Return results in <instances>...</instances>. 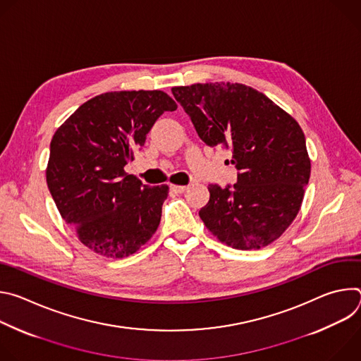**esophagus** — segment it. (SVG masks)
Returning a JSON list of instances; mask_svg holds the SVG:
<instances>
[{
	"label": "esophagus",
	"mask_w": 361,
	"mask_h": 361,
	"mask_svg": "<svg viewBox=\"0 0 361 361\" xmlns=\"http://www.w3.org/2000/svg\"><path fill=\"white\" fill-rule=\"evenodd\" d=\"M170 190H171V191H174V192L181 194V192H184V191L187 190V187H185V185H176V184H170Z\"/></svg>",
	"instance_id": "esophagus-1"
}]
</instances>
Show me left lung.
I'll return each mask as SVG.
<instances>
[{
  "mask_svg": "<svg viewBox=\"0 0 361 361\" xmlns=\"http://www.w3.org/2000/svg\"><path fill=\"white\" fill-rule=\"evenodd\" d=\"M198 137L231 149L237 183L210 184L200 219L221 243L260 250L295 219L312 164L298 123L263 92L238 82L173 87ZM228 161V160H227Z\"/></svg>",
  "mask_w": 361,
  "mask_h": 361,
  "instance_id": "obj_1",
  "label": "left lung"
}]
</instances>
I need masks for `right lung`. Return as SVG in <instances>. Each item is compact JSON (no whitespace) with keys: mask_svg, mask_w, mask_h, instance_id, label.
Wrapping results in <instances>:
<instances>
[{"mask_svg":"<svg viewBox=\"0 0 361 361\" xmlns=\"http://www.w3.org/2000/svg\"><path fill=\"white\" fill-rule=\"evenodd\" d=\"M177 110L164 91L99 94L71 114L49 144L47 184L57 209L90 250L123 259L157 231L169 185L124 171L154 123Z\"/></svg>","mask_w":361,"mask_h":361,"instance_id":"add662e5","label":"right lung"}]
</instances>
